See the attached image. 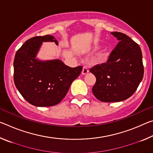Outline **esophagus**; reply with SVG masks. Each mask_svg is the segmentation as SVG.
<instances>
[{
  "label": "esophagus",
  "instance_id": "esophagus-1",
  "mask_svg": "<svg viewBox=\"0 0 153 153\" xmlns=\"http://www.w3.org/2000/svg\"><path fill=\"white\" fill-rule=\"evenodd\" d=\"M88 72H89V69L86 66H84V67H83V69H82V73L83 75H86L87 74H88Z\"/></svg>",
  "mask_w": 153,
  "mask_h": 153
}]
</instances>
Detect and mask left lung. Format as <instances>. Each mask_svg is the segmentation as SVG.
Instances as JSON below:
<instances>
[{
	"label": "left lung",
	"mask_w": 153,
	"mask_h": 153,
	"mask_svg": "<svg viewBox=\"0 0 153 153\" xmlns=\"http://www.w3.org/2000/svg\"><path fill=\"white\" fill-rule=\"evenodd\" d=\"M120 41L107 63L90 69L97 81L92 88L95 97L105 102H120L132 95L144 76L140 47L123 33L111 32Z\"/></svg>",
	"instance_id": "1"
}]
</instances>
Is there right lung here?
Returning <instances> with one entry per match:
<instances>
[{
  "label": "right lung",
  "instance_id": "1",
  "mask_svg": "<svg viewBox=\"0 0 153 153\" xmlns=\"http://www.w3.org/2000/svg\"><path fill=\"white\" fill-rule=\"evenodd\" d=\"M42 42H58L54 36H35L27 40L15 54L14 82L27 101L36 107L59 104L68 92L82 67H70L59 59L40 61L36 59Z\"/></svg>",
  "mask_w": 153,
  "mask_h": 153
}]
</instances>
